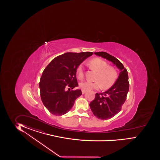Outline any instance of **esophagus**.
I'll return each mask as SVG.
<instances>
[{
	"label": "esophagus",
	"mask_w": 160,
	"mask_h": 160,
	"mask_svg": "<svg viewBox=\"0 0 160 160\" xmlns=\"http://www.w3.org/2000/svg\"><path fill=\"white\" fill-rule=\"evenodd\" d=\"M82 94H85V93H86V91H84V90H82Z\"/></svg>",
	"instance_id": "obj_1"
}]
</instances>
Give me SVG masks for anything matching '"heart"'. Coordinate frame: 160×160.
Listing matches in <instances>:
<instances>
[{
  "mask_svg": "<svg viewBox=\"0 0 160 160\" xmlns=\"http://www.w3.org/2000/svg\"><path fill=\"white\" fill-rule=\"evenodd\" d=\"M90 68L97 72L95 80L97 82H84L79 84V87L84 91L97 90L102 87L103 89H108L112 86L116 82L118 73L114 67L108 66V64L102 58H96L92 59L88 62ZM77 75L79 80L84 78V73L82 65L77 69Z\"/></svg>",
  "mask_w": 160,
  "mask_h": 160,
  "instance_id": "b5f03b06",
  "label": "heart"
}]
</instances>
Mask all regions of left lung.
Here are the masks:
<instances>
[{
    "label": "left lung",
    "mask_w": 160,
    "mask_h": 160,
    "mask_svg": "<svg viewBox=\"0 0 160 160\" xmlns=\"http://www.w3.org/2000/svg\"><path fill=\"white\" fill-rule=\"evenodd\" d=\"M94 54L110 61L116 66L120 72L114 85L102 93H96L90 107L93 114L101 120L111 118L120 112L121 107L126 101L129 90L128 72L123 64L112 55L104 52Z\"/></svg>",
    "instance_id": "1"
}]
</instances>
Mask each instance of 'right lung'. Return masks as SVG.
I'll use <instances>...</instances> for the list:
<instances>
[{
  "label": "right lung",
  "mask_w": 160,
  "mask_h": 160,
  "mask_svg": "<svg viewBox=\"0 0 160 160\" xmlns=\"http://www.w3.org/2000/svg\"><path fill=\"white\" fill-rule=\"evenodd\" d=\"M92 52H68L53 59L42 73L39 87L44 106L55 116L65 114L82 93L78 87L76 72L78 66Z\"/></svg>",
  "instance_id": "1"
}]
</instances>
